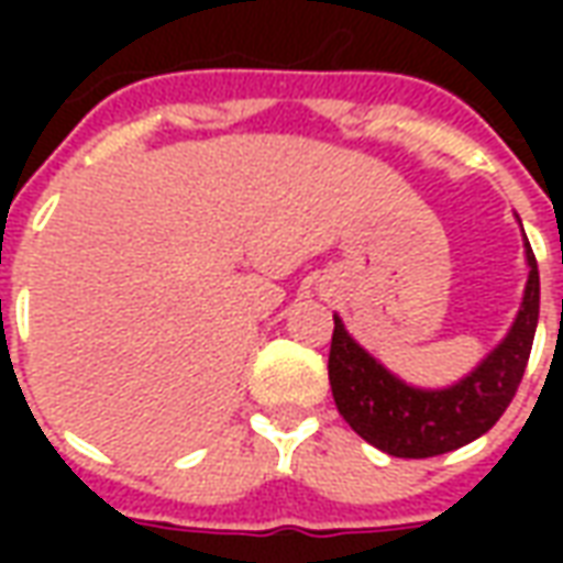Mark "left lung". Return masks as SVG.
Masks as SVG:
<instances>
[{"mask_svg":"<svg viewBox=\"0 0 563 563\" xmlns=\"http://www.w3.org/2000/svg\"><path fill=\"white\" fill-rule=\"evenodd\" d=\"M528 286L512 329L476 371L449 389H413L365 353L334 317L331 395L355 434L395 459H431L483 437L516 398L540 317V271L525 238Z\"/></svg>","mask_w":563,"mask_h":563,"instance_id":"obj_1","label":"left lung"}]
</instances>
